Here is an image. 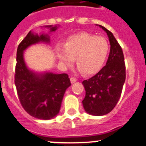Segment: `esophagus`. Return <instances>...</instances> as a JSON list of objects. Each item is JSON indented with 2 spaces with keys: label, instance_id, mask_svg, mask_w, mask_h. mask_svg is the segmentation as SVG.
Wrapping results in <instances>:
<instances>
[{
  "label": "esophagus",
  "instance_id": "1",
  "mask_svg": "<svg viewBox=\"0 0 146 146\" xmlns=\"http://www.w3.org/2000/svg\"><path fill=\"white\" fill-rule=\"evenodd\" d=\"M70 81H71V82H72V83H74V82H75L76 81H77V79H76L75 77H72L70 78Z\"/></svg>",
  "mask_w": 146,
  "mask_h": 146
}]
</instances>
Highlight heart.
I'll return each mask as SVG.
<instances>
[{
	"label": "heart",
	"mask_w": 146,
	"mask_h": 146,
	"mask_svg": "<svg viewBox=\"0 0 146 146\" xmlns=\"http://www.w3.org/2000/svg\"><path fill=\"white\" fill-rule=\"evenodd\" d=\"M109 50V43L104 37L81 33L68 38L65 47L57 46L56 53L62 64L70 66L75 59L77 67L82 74L91 75L101 69Z\"/></svg>",
	"instance_id": "b5f03b06"
}]
</instances>
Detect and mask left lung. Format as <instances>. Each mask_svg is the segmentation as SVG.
<instances>
[{
  "instance_id": "left-lung-1",
  "label": "left lung",
  "mask_w": 146,
  "mask_h": 146,
  "mask_svg": "<svg viewBox=\"0 0 146 146\" xmlns=\"http://www.w3.org/2000/svg\"><path fill=\"white\" fill-rule=\"evenodd\" d=\"M109 37L110 51L106 65L97 74L82 81L86 96L85 110L93 115H104L111 112L121 97L126 80V66L122 48L113 33L99 25Z\"/></svg>"
}]
</instances>
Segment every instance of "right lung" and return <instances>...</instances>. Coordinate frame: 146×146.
Listing matches in <instances>:
<instances>
[{"mask_svg": "<svg viewBox=\"0 0 146 146\" xmlns=\"http://www.w3.org/2000/svg\"><path fill=\"white\" fill-rule=\"evenodd\" d=\"M55 31L57 26H47ZM49 42L47 35H34L31 31L18 45L15 83L21 105L34 118L49 120L57 115L65 91L71 86L67 74L47 72L37 74L28 69L23 58L24 50L33 44Z\"/></svg>", "mask_w": 146, "mask_h": 146, "instance_id": "1", "label": "right lung"}]
</instances>
